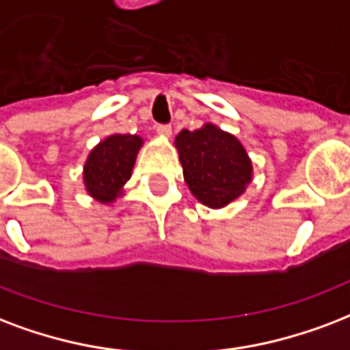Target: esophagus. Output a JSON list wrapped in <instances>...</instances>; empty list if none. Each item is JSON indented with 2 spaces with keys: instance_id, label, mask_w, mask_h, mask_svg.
I'll return each mask as SVG.
<instances>
[{
  "instance_id": "34e87169",
  "label": "esophagus",
  "mask_w": 350,
  "mask_h": 350,
  "mask_svg": "<svg viewBox=\"0 0 350 350\" xmlns=\"http://www.w3.org/2000/svg\"><path fill=\"white\" fill-rule=\"evenodd\" d=\"M157 133H159L161 137H170V135H172V128H170L169 124H159V126H157Z\"/></svg>"
}]
</instances>
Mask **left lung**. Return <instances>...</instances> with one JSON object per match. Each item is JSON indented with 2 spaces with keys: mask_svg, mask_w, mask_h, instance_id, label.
Instances as JSON below:
<instances>
[{
  "mask_svg": "<svg viewBox=\"0 0 350 350\" xmlns=\"http://www.w3.org/2000/svg\"><path fill=\"white\" fill-rule=\"evenodd\" d=\"M174 146L189 191L200 204L222 209L242 194L253 180V163L233 133L213 122L198 130H181Z\"/></svg>",
  "mask_w": 350,
  "mask_h": 350,
  "instance_id": "left-lung-1",
  "label": "left lung"
}]
</instances>
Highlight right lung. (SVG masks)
<instances>
[{
    "instance_id": "1",
    "label": "right lung",
    "mask_w": 350,
    "mask_h": 350,
    "mask_svg": "<svg viewBox=\"0 0 350 350\" xmlns=\"http://www.w3.org/2000/svg\"><path fill=\"white\" fill-rule=\"evenodd\" d=\"M143 143L141 135L111 133L93 146L82 170L86 193L104 205L121 198Z\"/></svg>"
}]
</instances>
